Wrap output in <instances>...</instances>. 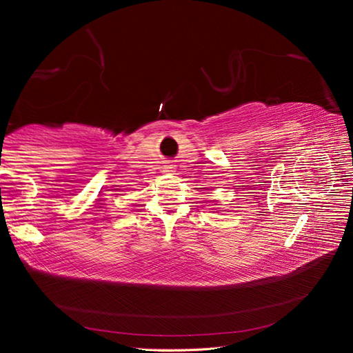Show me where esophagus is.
I'll return each instance as SVG.
<instances>
[{
    "mask_svg": "<svg viewBox=\"0 0 353 353\" xmlns=\"http://www.w3.org/2000/svg\"><path fill=\"white\" fill-rule=\"evenodd\" d=\"M165 172H166V174H172V172H174V170H172L171 166H166V168H165Z\"/></svg>",
    "mask_w": 353,
    "mask_h": 353,
    "instance_id": "esophagus-1",
    "label": "esophagus"
}]
</instances>
